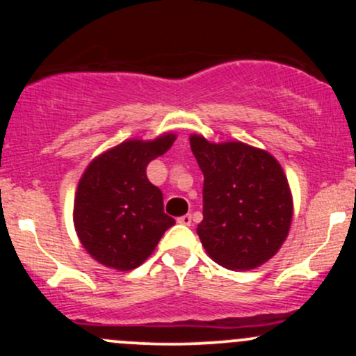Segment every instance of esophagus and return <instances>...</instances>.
I'll return each instance as SVG.
<instances>
[{
    "mask_svg": "<svg viewBox=\"0 0 356 356\" xmlns=\"http://www.w3.org/2000/svg\"><path fill=\"white\" fill-rule=\"evenodd\" d=\"M177 222H179V224H182V225H191L193 217L189 213H186V215H182V217H179Z\"/></svg>",
    "mask_w": 356,
    "mask_h": 356,
    "instance_id": "obj_1",
    "label": "esophagus"
}]
</instances>
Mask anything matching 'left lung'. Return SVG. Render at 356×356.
<instances>
[{"label": "left lung", "instance_id": "left-lung-1", "mask_svg": "<svg viewBox=\"0 0 356 356\" xmlns=\"http://www.w3.org/2000/svg\"><path fill=\"white\" fill-rule=\"evenodd\" d=\"M203 172V220L208 257L229 270H251L270 260L289 234L293 195L281 163L241 141L210 143L189 136Z\"/></svg>", "mask_w": 356, "mask_h": 356}]
</instances>
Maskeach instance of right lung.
Returning <instances> with one entry per match:
<instances>
[{"instance_id": "add662e5", "label": "right lung", "mask_w": 356, "mask_h": 356, "mask_svg": "<svg viewBox=\"0 0 356 356\" xmlns=\"http://www.w3.org/2000/svg\"><path fill=\"white\" fill-rule=\"evenodd\" d=\"M177 136L165 132L149 141L127 139L92 158L77 184L74 227L98 264L127 272L155 251L175 224L163 211V196L146 177L152 160L170 149Z\"/></svg>"}]
</instances>
